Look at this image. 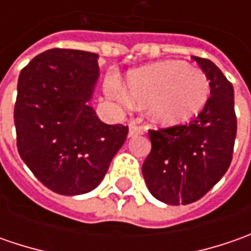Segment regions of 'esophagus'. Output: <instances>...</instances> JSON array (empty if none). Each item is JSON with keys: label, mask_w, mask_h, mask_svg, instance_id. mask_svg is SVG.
Instances as JSON below:
<instances>
[{"label": "esophagus", "mask_w": 251, "mask_h": 251, "mask_svg": "<svg viewBox=\"0 0 251 251\" xmlns=\"http://www.w3.org/2000/svg\"><path fill=\"white\" fill-rule=\"evenodd\" d=\"M144 128L141 126H137L135 123H131L130 127H128V137H134V135H138V134H142Z\"/></svg>", "instance_id": "obj_1"}]
</instances>
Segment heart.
<instances>
[{"mask_svg": "<svg viewBox=\"0 0 251 251\" xmlns=\"http://www.w3.org/2000/svg\"><path fill=\"white\" fill-rule=\"evenodd\" d=\"M126 86L130 100L148 106L152 120L166 127L193 120L204 110L211 92L207 75L181 61L137 68L128 74ZM106 91L113 99L123 100L116 83H107Z\"/></svg>", "mask_w": 251, "mask_h": 251, "instance_id": "b5f03b06", "label": "heart"}]
</instances>
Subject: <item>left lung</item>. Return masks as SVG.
Segmentation results:
<instances>
[{
	"label": "left lung",
	"mask_w": 251,
	"mask_h": 251,
	"mask_svg": "<svg viewBox=\"0 0 251 251\" xmlns=\"http://www.w3.org/2000/svg\"><path fill=\"white\" fill-rule=\"evenodd\" d=\"M193 60L209 79L208 103L188 124L148 131L152 148L142 165L151 194L169 205L204 197L226 173L236 138L232 83L212 61Z\"/></svg>",
	"instance_id": "left-lung-1"
}]
</instances>
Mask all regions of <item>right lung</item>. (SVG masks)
I'll use <instances>...</instances> for the list:
<instances>
[{
	"label": "right lung",
	"mask_w": 251,
	"mask_h": 251,
	"mask_svg": "<svg viewBox=\"0 0 251 251\" xmlns=\"http://www.w3.org/2000/svg\"><path fill=\"white\" fill-rule=\"evenodd\" d=\"M99 55L51 49L21 71L14 120L19 155L51 191L79 196L96 188L128 134L104 124L89 106Z\"/></svg>",
	"instance_id": "1"
}]
</instances>
